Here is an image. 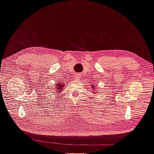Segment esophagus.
<instances>
[{
    "mask_svg": "<svg viewBox=\"0 0 154 154\" xmlns=\"http://www.w3.org/2000/svg\"><path fill=\"white\" fill-rule=\"evenodd\" d=\"M80 74H76L75 75H74V78L76 79V80H80Z\"/></svg>",
    "mask_w": 154,
    "mask_h": 154,
    "instance_id": "esophagus-1",
    "label": "esophagus"
}]
</instances>
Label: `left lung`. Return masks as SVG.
<instances>
[{
    "label": "left lung",
    "instance_id": "1",
    "mask_svg": "<svg viewBox=\"0 0 154 154\" xmlns=\"http://www.w3.org/2000/svg\"><path fill=\"white\" fill-rule=\"evenodd\" d=\"M92 87H92V92L94 93V94H96V93H98V91H97V86H94V85H92ZM97 88L96 89L95 88Z\"/></svg>",
    "mask_w": 154,
    "mask_h": 154
}]
</instances>
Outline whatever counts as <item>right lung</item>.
Instances as JSON below:
<instances>
[{
	"mask_svg": "<svg viewBox=\"0 0 154 154\" xmlns=\"http://www.w3.org/2000/svg\"><path fill=\"white\" fill-rule=\"evenodd\" d=\"M65 85H65L63 82L62 83L58 82V83H56L55 87H56V91H57V92H55L59 93L60 94V92H61V91H62V90L63 89V87Z\"/></svg>",
	"mask_w": 154,
	"mask_h": 154,
	"instance_id": "1",
	"label": "right lung"
}]
</instances>
